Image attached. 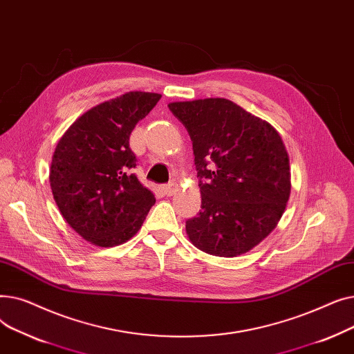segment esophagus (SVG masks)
I'll return each mask as SVG.
<instances>
[{
	"instance_id": "obj_1",
	"label": "esophagus",
	"mask_w": 354,
	"mask_h": 354,
	"mask_svg": "<svg viewBox=\"0 0 354 354\" xmlns=\"http://www.w3.org/2000/svg\"><path fill=\"white\" fill-rule=\"evenodd\" d=\"M176 188H178V185H176V182H169L165 187V194L167 195V196H172L174 194H175V191H176Z\"/></svg>"
}]
</instances>
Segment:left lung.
I'll return each mask as SVG.
<instances>
[{"instance_id": "8db88e82", "label": "left lung", "mask_w": 354, "mask_h": 354, "mask_svg": "<svg viewBox=\"0 0 354 354\" xmlns=\"http://www.w3.org/2000/svg\"><path fill=\"white\" fill-rule=\"evenodd\" d=\"M192 140L202 205L191 243L216 257L250 251L275 228L290 196V162L277 130L227 99L169 103Z\"/></svg>"}]
</instances>
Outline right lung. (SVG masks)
<instances>
[{"label":"right lung","instance_id":"obj_1","mask_svg":"<svg viewBox=\"0 0 354 354\" xmlns=\"http://www.w3.org/2000/svg\"><path fill=\"white\" fill-rule=\"evenodd\" d=\"M162 96L129 91L100 103L74 122L51 162L50 185L67 224L86 241L115 247L132 238L156 198L133 174L129 146L136 123Z\"/></svg>","mask_w":354,"mask_h":354}]
</instances>
